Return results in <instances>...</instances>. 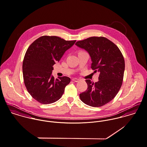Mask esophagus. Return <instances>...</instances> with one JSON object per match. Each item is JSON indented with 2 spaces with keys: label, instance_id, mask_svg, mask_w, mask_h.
I'll return each mask as SVG.
<instances>
[{
  "label": "esophagus",
  "instance_id": "obj_1",
  "mask_svg": "<svg viewBox=\"0 0 147 147\" xmlns=\"http://www.w3.org/2000/svg\"><path fill=\"white\" fill-rule=\"evenodd\" d=\"M75 82H77L79 81L80 80L79 79H77V78H73L71 80Z\"/></svg>",
  "mask_w": 147,
  "mask_h": 147
}]
</instances>
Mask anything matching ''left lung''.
<instances>
[{
	"instance_id": "obj_1",
	"label": "left lung",
	"mask_w": 147,
	"mask_h": 147,
	"mask_svg": "<svg viewBox=\"0 0 147 147\" xmlns=\"http://www.w3.org/2000/svg\"><path fill=\"white\" fill-rule=\"evenodd\" d=\"M76 45L89 53L91 69L99 73L95 83L86 80L87 89L80 94L84 104L100 107L113 100L120 90L125 71V60L118 47L108 39L92 36L78 41Z\"/></svg>"
}]
</instances>
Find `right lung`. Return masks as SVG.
Instances as JSON below:
<instances>
[{
  "instance_id": "1",
  "label": "right lung",
  "mask_w": 147,
  "mask_h": 147,
  "mask_svg": "<svg viewBox=\"0 0 147 147\" xmlns=\"http://www.w3.org/2000/svg\"><path fill=\"white\" fill-rule=\"evenodd\" d=\"M76 40H65L56 36H42L27 49L22 63L24 83L30 95L43 104L59 100L70 83L67 77L55 79L53 66Z\"/></svg>"
}]
</instances>
